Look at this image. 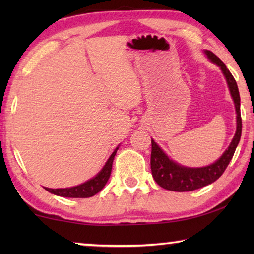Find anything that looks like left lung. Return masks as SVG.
Segmentation results:
<instances>
[{"label": "left lung", "mask_w": 254, "mask_h": 254, "mask_svg": "<svg viewBox=\"0 0 254 254\" xmlns=\"http://www.w3.org/2000/svg\"><path fill=\"white\" fill-rule=\"evenodd\" d=\"M210 62L215 64L217 67L221 68L223 75L225 77L227 87L231 94V97L233 98L235 112H236V131L235 134L232 139L231 143L222 156L217 159L216 161L210 163L205 167H197V168H191V167H185L180 163L176 162L167 156L166 152L154 142L151 139V173L153 179L156 183L162 188L168 189L173 191H190L195 189L201 188L204 186L214 183L221 177L222 174L224 173L226 167L229 166L231 159L233 158L235 149L238 147L241 139V133H242V120H241V112H240V94L239 88L236 85L234 77L232 76L230 70L227 69L224 63L214 55L212 51L204 50Z\"/></svg>", "instance_id": "8db88e82"}]
</instances>
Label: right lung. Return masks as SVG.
I'll list each match as a JSON object with an SVG mask.
<instances>
[{
  "instance_id": "right-lung-1",
  "label": "right lung",
  "mask_w": 254,
  "mask_h": 254,
  "mask_svg": "<svg viewBox=\"0 0 254 254\" xmlns=\"http://www.w3.org/2000/svg\"><path fill=\"white\" fill-rule=\"evenodd\" d=\"M120 145H118L113 153L111 154L110 158L107 159V161L105 162V165L103 168L101 169L100 173H98L95 177H93L92 179L87 180L80 185H77V186L74 187H68V188H47L45 189L47 191L51 192V194L57 195L60 197H68V198H87V197H92L95 194H97L98 191H101L103 187L105 186L107 180H109L110 176H111V171H112V165H113V160L115 154H117V151L119 150Z\"/></svg>"
}]
</instances>
